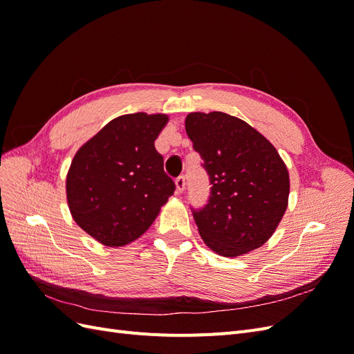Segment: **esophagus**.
<instances>
[{
  "instance_id": "obj_1",
  "label": "esophagus",
  "mask_w": 354,
  "mask_h": 354,
  "mask_svg": "<svg viewBox=\"0 0 354 354\" xmlns=\"http://www.w3.org/2000/svg\"><path fill=\"white\" fill-rule=\"evenodd\" d=\"M185 186H186V180H185V177H183V176L177 177V178H176V190H177V194H183Z\"/></svg>"
}]
</instances>
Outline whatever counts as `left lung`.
I'll use <instances>...</instances> for the list:
<instances>
[{
	"label": "left lung",
	"mask_w": 354,
	"mask_h": 354,
	"mask_svg": "<svg viewBox=\"0 0 354 354\" xmlns=\"http://www.w3.org/2000/svg\"><path fill=\"white\" fill-rule=\"evenodd\" d=\"M185 125L212 185L207 205L192 208L201 238L223 257L260 248L288 207L289 174L282 158L236 116L194 112Z\"/></svg>",
	"instance_id": "left-lung-1"
}]
</instances>
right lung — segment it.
Returning <instances> with one entry per match:
<instances>
[{"label": "right lung", "mask_w": 354, "mask_h": 354, "mask_svg": "<svg viewBox=\"0 0 354 354\" xmlns=\"http://www.w3.org/2000/svg\"><path fill=\"white\" fill-rule=\"evenodd\" d=\"M168 122L164 113L118 116L73 156L66 177L73 220L106 246L140 238L176 185L164 171L155 140Z\"/></svg>", "instance_id": "add662e5"}]
</instances>
